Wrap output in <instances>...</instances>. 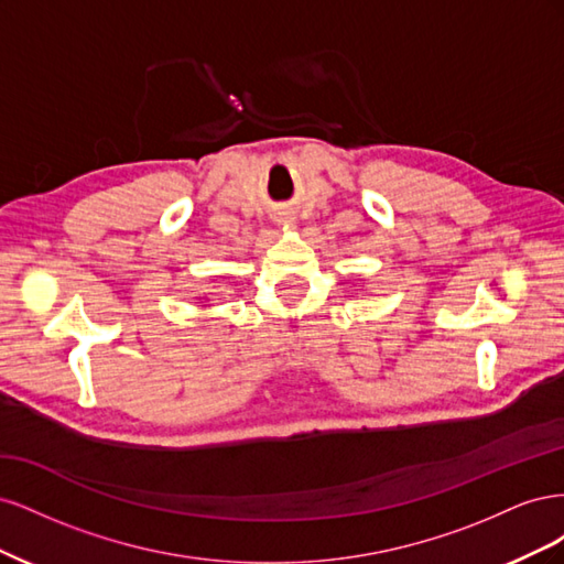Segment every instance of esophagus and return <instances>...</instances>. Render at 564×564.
<instances>
[{
    "label": "esophagus",
    "mask_w": 564,
    "mask_h": 564,
    "mask_svg": "<svg viewBox=\"0 0 564 564\" xmlns=\"http://www.w3.org/2000/svg\"><path fill=\"white\" fill-rule=\"evenodd\" d=\"M278 224H280V226H284V228H289V226L294 224V218H292V216H282V214H280V216H278Z\"/></svg>",
    "instance_id": "1"
}]
</instances>
